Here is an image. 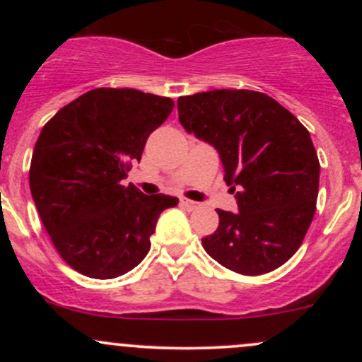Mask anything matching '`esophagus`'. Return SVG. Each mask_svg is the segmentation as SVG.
Wrapping results in <instances>:
<instances>
[{"mask_svg": "<svg viewBox=\"0 0 362 362\" xmlns=\"http://www.w3.org/2000/svg\"><path fill=\"white\" fill-rule=\"evenodd\" d=\"M182 206H184L185 209H189V211H194V209H197V207H199L197 202L189 201V199H182Z\"/></svg>", "mask_w": 362, "mask_h": 362, "instance_id": "obj_1", "label": "esophagus"}]
</instances>
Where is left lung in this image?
I'll return each instance as SVG.
<instances>
[{"mask_svg": "<svg viewBox=\"0 0 362 362\" xmlns=\"http://www.w3.org/2000/svg\"><path fill=\"white\" fill-rule=\"evenodd\" d=\"M177 105L185 131L218 149L224 182L238 187V213L218 209V230L202 247L243 276L276 271L301 247L317 211L320 161L308 129L253 90L202 91Z\"/></svg>", "mask_w": 362, "mask_h": 362, "instance_id": "left-lung-1", "label": "left lung"}]
</instances>
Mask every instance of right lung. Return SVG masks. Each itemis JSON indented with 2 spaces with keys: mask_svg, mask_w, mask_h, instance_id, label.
Segmentation results:
<instances>
[{
  "mask_svg": "<svg viewBox=\"0 0 362 362\" xmlns=\"http://www.w3.org/2000/svg\"><path fill=\"white\" fill-rule=\"evenodd\" d=\"M173 107L172 98L134 88H95L40 131L32 197L54 247L76 272L114 279L132 271L149 252L160 214L178 204L120 184Z\"/></svg>",
  "mask_w": 362,
  "mask_h": 362,
  "instance_id": "add662e5",
  "label": "right lung"
}]
</instances>
